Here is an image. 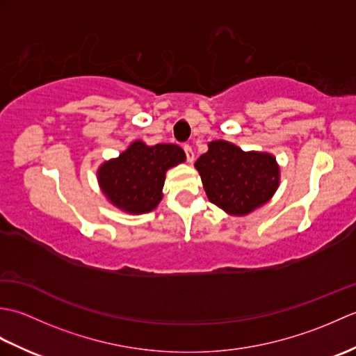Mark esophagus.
Segmentation results:
<instances>
[{"label": "esophagus", "instance_id": "esophagus-1", "mask_svg": "<svg viewBox=\"0 0 356 356\" xmlns=\"http://www.w3.org/2000/svg\"><path fill=\"white\" fill-rule=\"evenodd\" d=\"M184 151H185V154H186V161L190 162V163H193L194 162V151H193V148L190 145H184Z\"/></svg>", "mask_w": 356, "mask_h": 356}]
</instances>
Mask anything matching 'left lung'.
I'll list each match as a JSON object with an SVG mask.
<instances>
[{
    "instance_id": "left-lung-1",
    "label": "left lung",
    "mask_w": 356,
    "mask_h": 356,
    "mask_svg": "<svg viewBox=\"0 0 356 356\" xmlns=\"http://www.w3.org/2000/svg\"><path fill=\"white\" fill-rule=\"evenodd\" d=\"M208 147L195 168L211 203L232 216H246L274 195L280 177L274 156L245 153L225 140H214Z\"/></svg>"
}]
</instances>
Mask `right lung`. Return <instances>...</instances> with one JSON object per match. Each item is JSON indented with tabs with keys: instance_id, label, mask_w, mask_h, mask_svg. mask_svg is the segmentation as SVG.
<instances>
[{
	"instance_id": "obj_1",
	"label": "right lung",
	"mask_w": 356,
	"mask_h": 356,
	"mask_svg": "<svg viewBox=\"0 0 356 356\" xmlns=\"http://www.w3.org/2000/svg\"><path fill=\"white\" fill-rule=\"evenodd\" d=\"M185 161L184 149L172 143L148 147L138 140L125 153L105 162L97 176L104 194L131 214L153 211L162 199L165 171Z\"/></svg>"
}]
</instances>
